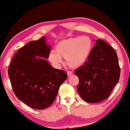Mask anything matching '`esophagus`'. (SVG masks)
<instances>
[{
    "mask_svg": "<svg viewBox=\"0 0 130 130\" xmlns=\"http://www.w3.org/2000/svg\"><path fill=\"white\" fill-rule=\"evenodd\" d=\"M67 74H68V77H70L72 75V72L71 71H68L67 72Z\"/></svg>",
    "mask_w": 130,
    "mask_h": 130,
    "instance_id": "esophagus-1",
    "label": "esophagus"
}]
</instances>
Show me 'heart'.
<instances>
[{
    "label": "heart",
    "mask_w": 130,
    "mask_h": 130,
    "mask_svg": "<svg viewBox=\"0 0 130 130\" xmlns=\"http://www.w3.org/2000/svg\"><path fill=\"white\" fill-rule=\"evenodd\" d=\"M92 40L87 36L76 37L62 39L55 46L54 52L49 56V60L56 67L62 62L61 58H65L69 67L76 68L86 62L91 54Z\"/></svg>",
    "instance_id": "1"
}]
</instances>
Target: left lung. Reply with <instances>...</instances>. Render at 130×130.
I'll return each mask as SVG.
<instances>
[{"label": "left lung", "mask_w": 130, "mask_h": 130, "mask_svg": "<svg viewBox=\"0 0 130 130\" xmlns=\"http://www.w3.org/2000/svg\"><path fill=\"white\" fill-rule=\"evenodd\" d=\"M88 59L74 72L80 81L77 92L88 103L102 102L109 96L119 80L117 54L109 45L98 39Z\"/></svg>", "instance_id": "8db88e82"}]
</instances>
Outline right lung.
Masks as SVG:
<instances>
[{
    "mask_svg": "<svg viewBox=\"0 0 130 130\" xmlns=\"http://www.w3.org/2000/svg\"><path fill=\"white\" fill-rule=\"evenodd\" d=\"M50 49L46 37L31 41L17 52L8 70L15 96L34 109L49 107L68 77L65 72L54 68L46 60Z\"/></svg>",
    "mask_w": 130,
    "mask_h": 130,
    "instance_id": "obj_1",
    "label": "right lung"
}]
</instances>
